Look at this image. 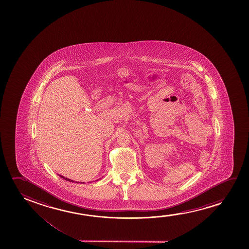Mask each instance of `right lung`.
Masks as SVG:
<instances>
[{
	"mask_svg": "<svg viewBox=\"0 0 249 249\" xmlns=\"http://www.w3.org/2000/svg\"><path fill=\"white\" fill-rule=\"evenodd\" d=\"M59 176H60V177H61L62 178H64V179H65V180L70 181V182H72V183L74 182V181L71 180V179H70V178H67L64 177V176H61V175H59Z\"/></svg>",
	"mask_w": 249,
	"mask_h": 249,
	"instance_id": "add662e5",
	"label": "right lung"
}]
</instances>
